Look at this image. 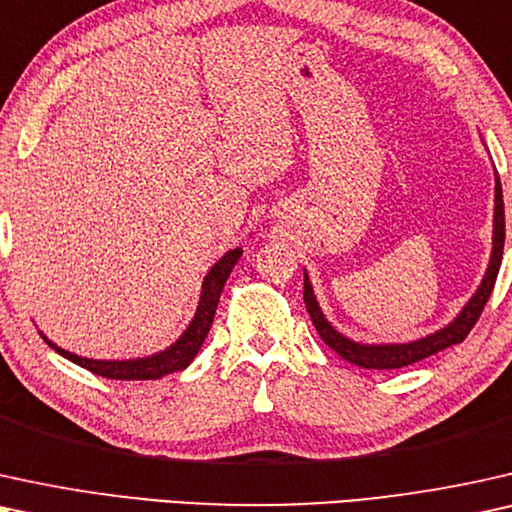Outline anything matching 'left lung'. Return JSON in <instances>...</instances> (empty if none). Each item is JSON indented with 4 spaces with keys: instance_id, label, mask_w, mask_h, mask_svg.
<instances>
[{
    "instance_id": "1",
    "label": "left lung",
    "mask_w": 512,
    "mask_h": 512,
    "mask_svg": "<svg viewBox=\"0 0 512 512\" xmlns=\"http://www.w3.org/2000/svg\"><path fill=\"white\" fill-rule=\"evenodd\" d=\"M503 241H506V213H503V192H501V180L496 177V208H494V250H492V260H489V269L485 274V281L475 292L473 299L466 304L459 316H456L454 323H449L447 327H442L440 332L435 335H428L424 339H417V342L410 344H386V346H365V344H356L351 339H346L339 335V332L327 323L323 313L318 309L316 297H313L311 283L309 278L304 276V304L306 311L316 325L318 335L323 337V342L335 349L339 356L349 363L358 365V367H367V370H395V367H407L412 363H419L433 353H438L447 346L461 344L463 339L468 337V332L473 330L478 318L485 311L487 299L492 295L496 276H499L501 269V257H503Z\"/></svg>"
}]
</instances>
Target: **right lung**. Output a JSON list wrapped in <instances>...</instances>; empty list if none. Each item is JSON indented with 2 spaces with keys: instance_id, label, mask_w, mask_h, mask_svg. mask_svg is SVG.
Returning a JSON list of instances; mask_svg holds the SVG:
<instances>
[{
  "instance_id": "right-lung-1",
  "label": "right lung",
  "mask_w": 512,
  "mask_h": 512,
  "mask_svg": "<svg viewBox=\"0 0 512 512\" xmlns=\"http://www.w3.org/2000/svg\"><path fill=\"white\" fill-rule=\"evenodd\" d=\"M238 257H241V250L238 248L229 250L227 255H224L222 260L217 262L213 269H210L206 281H203L201 302H199V309H196L192 325L187 327L185 335L177 339L170 349L156 353V356L138 358V360H88V358L74 356V353H70V351L58 349L56 344L49 342V339L44 337L46 344H49L51 349H56L63 358L72 360V363L84 367V370L98 374V377H105V379H121V381L161 379L170 372L185 370V367L196 358L201 344L206 342L208 330H210V325H213V318H215L217 302H220L222 288H224V283H227L234 264L238 262Z\"/></svg>"
}]
</instances>
